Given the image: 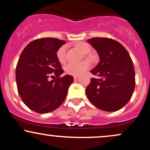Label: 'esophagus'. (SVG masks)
I'll return each mask as SVG.
<instances>
[{
	"instance_id": "34e87169",
	"label": "esophagus",
	"mask_w": 150,
	"mask_h": 150,
	"mask_svg": "<svg viewBox=\"0 0 150 150\" xmlns=\"http://www.w3.org/2000/svg\"><path fill=\"white\" fill-rule=\"evenodd\" d=\"M78 79H79V77H77V76L74 77V80H75V81H77V80H78Z\"/></svg>"
}]
</instances>
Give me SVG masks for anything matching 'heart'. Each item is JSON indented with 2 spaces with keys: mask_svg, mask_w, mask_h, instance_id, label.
Returning <instances> with one entry per match:
<instances>
[{
  "mask_svg": "<svg viewBox=\"0 0 150 150\" xmlns=\"http://www.w3.org/2000/svg\"><path fill=\"white\" fill-rule=\"evenodd\" d=\"M75 49L80 51L81 53L85 54V58L87 59L92 61L94 57L92 55L88 54L90 51V46L87 43L83 42H78L74 44ZM56 56L58 61L61 63H64L66 60V48L65 46H61L59 49L58 50L56 53ZM90 67V64L88 61H85L79 63H68L66 66L65 67V73L69 74L70 75L73 76H79V75H82L85 73Z\"/></svg>",
  "mask_w": 150,
  "mask_h": 150,
  "instance_id": "1",
  "label": "heart"
}]
</instances>
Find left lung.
Instances as JSON below:
<instances>
[{
	"mask_svg": "<svg viewBox=\"0 0 150 150\" xmlns=\"http://www.w3.org/2000/svg\"><path fill=\"white\" fill-rule=\"evenodd\" d=\"M87 42L97 51L99 63L90 71L92 78L86 94L94 106L105 111H116L131 99L135 86L133 63L119 42L108 38L95 37Z\"/></svg>",
	"mask_w": 150,
	"mask_h": 150,
	"instance_id": "8db88e82",
	"label": "left lung"
}]
</instances>
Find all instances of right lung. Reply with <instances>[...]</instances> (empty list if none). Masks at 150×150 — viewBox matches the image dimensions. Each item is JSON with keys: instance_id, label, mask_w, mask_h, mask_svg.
Masks as SVG:
<instances>
[{"instance_id": "right-lung-1", "label": "right lung", "mask_w": 150, "mask_h": 150, "mask_svg": "<svg viewBox=\"0 0 150 150\" xmlns=\"http://www.w3.org/2000/svg\"><path fill=\"white\" fill-rule=\"evenodd\" d=\"M65 44L55 38L36 39L19 58L15 71L18 93L26 106L35 112L49 113L59 107L73 82L72 75L59 77L64 71L56 53ZM53 74L57 79L49 81Z\"/></svg>"}]
</instances>
